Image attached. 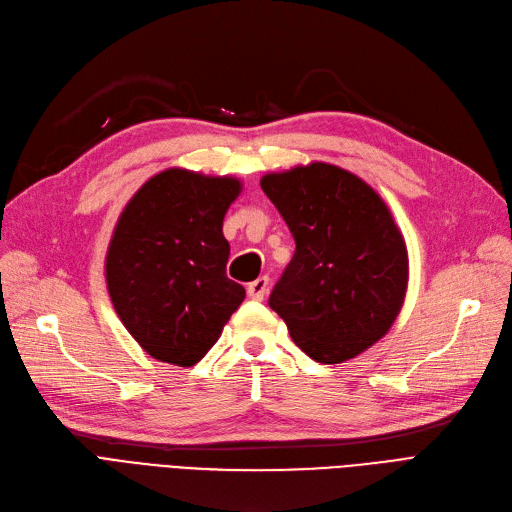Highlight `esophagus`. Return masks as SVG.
<instances>
[{
	"label": "esophagus",
	"mask_w": 512,
	"mask_h": 512,
	"mask_svg": "<svg viewBox=\"0 0 512 512\" xmlns=\"http://www.w3.org/2000/svg\"><path fill=\"white\" fill-rule=\"evenodd\" d=\"M268 289H270V278H268V276H259L257 280H253V282H251L249 287H246V293H249V297H251V299L261 301L263 297H266Z\"/></svg>",
	"instance_id": "esophagus-1"
}]
</instances>
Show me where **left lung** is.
Here are the masks:
<instances>
[{"instance_id":"obj_1","label":"left lung","mask_w":512,"mask_h":512,"mask_svg":"<svg viewBox=\"0 0 512 512\" xmlns=\"http://www.w3.org/2000/svg\"><path fill=\"white\" fill-rule=\"evenodd\" d=\"M295 238L270 293L293 342L335 365L382 339L401 312L407 249L388 206L356 175L314 162L261 179Z\"/></svg>"}]
</instances>
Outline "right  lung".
Listing matches in <instances>:
<instances>
[{
	"label": "right lung",
	"mask_w": 512,
	"mask_h": 512,
	"mask_svg": "<svg viewBox=\"0 0 512 512\" xmlns=\"http://www.w3.org/2000/svg\"><path fill=\"white\" fill-rule=\"evenodd\" d=\"M240 181L170 168L126 204L107 251V289L139 346L192 367L215 346L244 287L225 274L223 217Z\"/></svg>",
	"instance_id": "1"
}]
</instances>
